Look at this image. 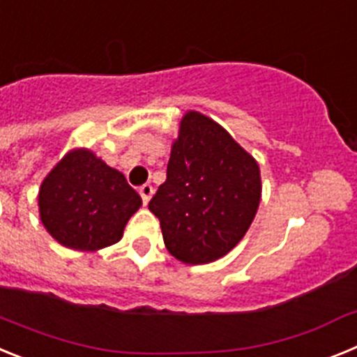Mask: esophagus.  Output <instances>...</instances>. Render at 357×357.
<instances>
[{
  "label": "esophagus",
  "mask_w": 357,
  "mask_h": 357,
  "mask_svg": "<svg viewBox=\"0 0 357 357\" xmlns=\"http://www.w3.org/2000/svg\"><path fill=\"white\" fill-rule=\"evenodd\" d=\"M139 195H141V198H143V204H144V206H146L148 202H150L151 195H153V188H151L150 184L141 185V188H139Z\"/></svg>",
  "instance_id": "34e87169"
}]
</instances>
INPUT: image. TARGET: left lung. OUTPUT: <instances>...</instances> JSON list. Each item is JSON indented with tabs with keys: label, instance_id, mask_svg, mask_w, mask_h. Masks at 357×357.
<instances>
[{
	"label": "left lung",
	"instance_id": "left-lung-1",
	"mask_svg": "<svg viewBox=\"0 0 357 357\" xmlns=\"http://www.w3.org/2000/svg\"><path fill=\"white\" fill-rule=\"evenodd\" d=\"M259 164L216 121L189 110L172 144L166 182L148 204L164 245L185 264L220 259L247 234L261 202Z\"/></svg>",
	"mask_w": 357,
	"mask_h": 357
}]
</instances>
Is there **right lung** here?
I'll list each match as a JSON object with an SVG mask.
<instances>
[{"instance_id": "right-lung-1", "label": "right lung", "mask_w": 357, "mask_h": 357, "mask_svg": "<svg viewBox=\"0 0 357 357\" xmlns=\"http://www.w3.org/2000/svg\"><path fill=\"white\" fill-rule=\"evenodd\" d=\"M141 204L125 175L87 148L68 151L39 189L43 225L61 245L80 252L118 243Z\"/></svg>"}]
</instances>
